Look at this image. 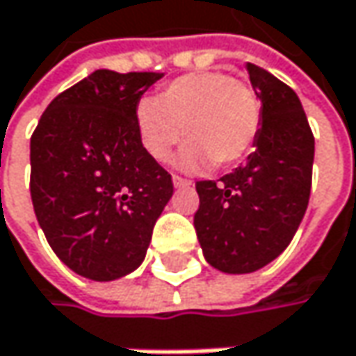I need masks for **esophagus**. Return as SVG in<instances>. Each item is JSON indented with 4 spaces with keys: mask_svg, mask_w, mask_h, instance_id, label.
<instances>
[{
    "mask_svg": "<svg viewBox=\"0 0 356 356\" xmlns=\"http://www.w3.org/2000/svg\"><path fill=\"white\" fill-rule=\"evenodd\" d=\"M173 185H175L177 189H181V187H189V185H191V181H189V179L179 177V175H173Z\"/></svg>",
    "mask_w": 356,
    "mask_h": 356,
    "instance_id": "1",
    "label": "esophagus"
}]
</instances>
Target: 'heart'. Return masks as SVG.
<instances>
[{"mask_svg":"<svg viewBox=\"0 0 356 356\" xmlns=\"http://www.w3.org/2000/svg\"><path fill=\"white\" fill-rule=\"evenodd\" d=\"M135 122L143 149L155 161L171 157L185 129L191 143L181 151L179 167H229L245 157L258 138L261 102L248 82L232 74H187L165 86L157 100L143 98Z\"/></svg>","mask_w":356,"mask_h":356,"instance_id":"obj_1","label":"heart"}]
</instances>
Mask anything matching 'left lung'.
I'll return each instance as SVG.
<instances>
[{"label": "left lung", "mask_w": 356, "mask_h": 356, "mask_svg": "<svg viewBox=\"0 0 356 356\" xmlns=\"http://www.w3.org/2000/svg\"><path fill=\"white\" fill-rule=\"evenodd\" d=\"M261 127L245 165L218 181H197L193 225L203 256L225 274H250L276 260L308 207L314 136L296 92L256 64Z\"/></svg>", "instance_id": "1"}]
</instances>
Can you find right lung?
<instances>
[{"instance_id":"1","label":"right lung","mask_w":356,"mask_h":356,"mask_svg":"<svg viewBox=\"0 0 356 356\" xmlns=\"http://www.w3.org/2000/svg\"><path fill=\"white\" fill-rule=\"evenodd\" d=\"M163 74L96 70L58 95L30 140V193L54 254L96 282L136 270L173 195L136 133L140 96Z\"/></svg>"}]
</instances>
